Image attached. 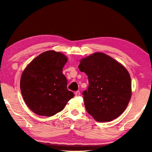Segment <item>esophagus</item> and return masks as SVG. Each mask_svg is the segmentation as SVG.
<instances>
[{"label": "esophagus", "instance_id": "34e87169", "mask_svg": "<svg viewBox=\"0 0 152 152\" xmlns=\"http://www.w3.org/2000/svg\"><path fill=\"white\" fill-rule=\"evenodd\" d=\"M80 95V91H76L75 92V96H79Z\"/></svg>", "mask_w": 152, "mask_h": 152}]
</instances>
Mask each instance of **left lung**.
<instances>
[{
    "instance_id": "8db88e82",
    "label": "left lung",
    "mask_w": 152,
    "mask_h": 152,
    "mask_svg": "<svg viewBox=\"0 0 152 152\" xmlns=\"http://www.w3.org/2000/svg\"><path fill=\"white\" fill-rule=\"evenodd\" d=\"M78 68L88 76V90L82 92L87 112L99 122L119 117L132 96L131 77L125 67L97 52L82 59Z\"/></svg>"
}]
</instances>
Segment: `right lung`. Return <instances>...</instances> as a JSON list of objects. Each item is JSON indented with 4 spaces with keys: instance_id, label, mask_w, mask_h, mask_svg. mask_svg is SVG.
Here are the masks:
<instances>
[{
    "instance_id": "1",
    "label": "right lung",
    "mask_w": 152,
    "mask_h": 152,
    "mask_svg": "<svg viewBox=\"0 0 152 152\" xmlns=\"http://www.w3.org/2000/svg\"><path fill=\"white\" fill-rule=\"evenodd\" d=\"M68 61L65 55L55 51L41 53L23 72L20 88L28 107L38 115L51 117L61 111L74 94L67 88L62 74Z\"/></svg>"
}]
</instances>
